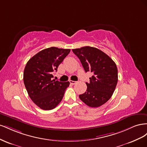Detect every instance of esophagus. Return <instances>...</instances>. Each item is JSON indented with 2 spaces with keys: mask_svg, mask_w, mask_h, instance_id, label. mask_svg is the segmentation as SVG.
I'll return each instance as SVG.
<instances>
[{
  "mask_svg": "<svg viewBox=\"0 0 147 147\" xmlns=\"http://www.w3.org/2000/svg\"><path fill=\"white\" fill-rule=\"evenodd\" d=\"M69 82H70V83L71 84H76V83H77V82H75V81H72V80H70Z\"/></svg>",
  "mask_w": 147,
  "mask_h": 147,
  "instance_id": "obj_1",
  "label": "esophagus"
}]
</instances>
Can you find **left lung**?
Returning a JSON list of instances; mask_svg holds the SVG:
<instances>
[{
	"instance_id": "left-lung-1",
	"label": "left lung",
	"mask_w": 147,
	"mask_h": 147,
	"mask_svg": "<svg viewBox=\"0 0 147 147\" xmlns=\"http://www.w3.org/2000/svg\"><path fill=\"white\" fill-rule=\"evenodd\" d=\"M85 70L92 72L90 83H86V91L79 97L91 107H98L106 103L112 97L118 82V69L116 64L96 48L84 47L73 49Z\"/></svg>"
}]
</instances>
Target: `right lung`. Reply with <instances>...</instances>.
<instances>
[{
    "label": "right lung",
    "instance_id": "1",
    "mask_svg": "<svg viewBox=\"0 0 147 147\" xmlns=\"http://www.w3.org/2000/svg\"><path fill=\"white\" fill-rule=\"evenodd\" d=\"M70 49H44L29 60L24 70L26 90L34 103L44 110H52L63 99L69 82L53 79V73L70 53Z\"/></svg>",
    "mask_w": 147,
    "mask_h": 147
}]
</instances>
